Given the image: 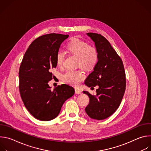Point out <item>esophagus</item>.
Masks as SVG:
<instances>
[{"mask_svg":"<svg viewBox=\"0 0 151 151\" xmlns=\"http://www.w3.org/2000/svg\"><path fill=\"white\" fill-rule=\"evenodd\" d=\"M75 93L76 94H81L82 93V91L80 90H79V89H78V88H75Z\"/></svg>","mask_w":151,"mask_h":151,"instance_id":"obj_1","label":"esophagus"}]
</instances>
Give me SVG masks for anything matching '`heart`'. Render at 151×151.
Segmentation results:
<instances>
[{"label": "heart", "instance_id": "obj_1", "mask_svg": "<svg viewBox=\"0 0 151 151\" xmlns=\"http://www.w3.org/2000/svg\"><path fill=\"white\" fill-rule=\"evenodd\" d=\"M68 51L72 54L78 57V65L86 70L94 68L98 62L99 54L97 50L85 42L78 39H73L68 45ZM64 59V53L58 51L56 55V63L58 66H61ZM85 78L81 71L68 70L63 74L62 78L67 83L77 86Z\"/></svg>", "mask_w": 151, "mask_h": 151}]
</instances>
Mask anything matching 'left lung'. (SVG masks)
<instances>
[{"instance_id":"obj_1","label":"left lung","mask_w":151,"mask_h":151,"mask_svg":"<svg viewBox=\"0 0 151 151\" xmlns=\"http://www.w3.org/2000/svg\"><path fill=\"white\" fill-rule=\"evenodd\" d=\"M87 35L94 43L99 60L85 84L88 87L98 85L99 88L96 96L83 91L90 98L85 111L90 118L103 120L112 115L120 105L125 90V73L122 60L108 40L97 33Z\"/></svg>"}]
</instances>
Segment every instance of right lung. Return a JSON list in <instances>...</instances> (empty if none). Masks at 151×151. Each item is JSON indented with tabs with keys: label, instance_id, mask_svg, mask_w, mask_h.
Masks as SVG:
<instances>
[{
	"label": "right lung",
	"instance_id": "1",
	"mask_svg": "<svg viewBox=\"0 0 151 151\" xmlns=\"http://www.w3.org/2000/svg\"><path fill=\"white\" fill-rule=\"evenodd\" d=\"M69 35L51 33L35 39L29 47L19 70V89L24 106L36 119L48 121L55 118L74 88L62 84L51 90L48 82L57 66L56 55Z\"/></svg>",
	"mask_w": 151,
	"mask_h": 151
}]
</instances>
